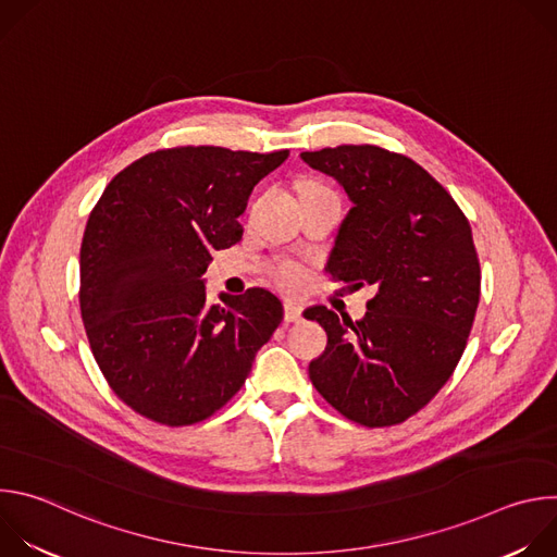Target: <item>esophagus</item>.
<instances>
[{"mask_svg":"<svg viewBox=\"0 0 557 557\" xmlns=\"http://www.w3.org/2000/svg\"><path fill=\"white\" fill-rule=\"evenodd\" d=\"M301 306L299 304H295V301H286L284 304V320L288 322V324H293V322H301Z\"/></svg>","mask_w":557,"mask_h":557,"instance_id":"obj_1","label":"esophagus"}]
</instances>
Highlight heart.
Here are the masks:
<instances>
[{
  "instance_id": "obj_1",
  "label": "heart",
  "mask_w": 557,
  "mask_h": 557,
  "mask_svg": "<svg viewBox=\"0 0 557 557\" xmlns=\"http://www.w3.org/2000/svg\"><path fill=\"white\" fill-rule=\"evenodd\" d=\"M301 269L295 267V264H282L277 271H275V280L280 286L284 288H297L301 284Z\"/></svg>"
}]
</instances>
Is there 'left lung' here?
Returning <instances> with one entry per match:
<instances>
[{"label":"left lung","mask_w":557,"mask_h":557,"mask_svg":"<svg viewBox=\"0 0 557 557\" xmlns=\"http://www.w3.org/2000/svg\"><path fill=\"white\" fill-rule=\"evenodd\" d=\"M348 200L326 271L372 286L368 314L352 322L326 306L306 320L329 335L308 374L355 423H404L432 401L458 366L481 299L471 226L454 198L414 161L374 145L301 151Z\"/></svg>","instance_id":"1"}]
</instances>
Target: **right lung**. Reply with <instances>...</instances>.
Listing matches in <instances>:
<instances>
[{
    "mask_svg": "<svg viewBox=\"0 0 557 557\" xmlns=\"http://www.w3.org/2000/svg\"><path fill=\"white\" fill-rule=\"evenodd\" d=\"M288 149L151 151L119 172L82 243L84 326L92 355L134 412L170 428L205 421L240 389L284 308L267 288L209 304L213 251L240 243L253 187Z\"/></svg>",
    "mask_w": 557,
    "mask_h": 557,
    "instance_id": "obj_1",
    "label": "right lung"
}]
</instances>
